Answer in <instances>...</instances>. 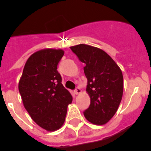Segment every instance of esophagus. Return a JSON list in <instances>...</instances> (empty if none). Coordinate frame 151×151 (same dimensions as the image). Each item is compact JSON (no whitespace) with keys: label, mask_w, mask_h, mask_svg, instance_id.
I'll use <instances>...</instances> for the list:
<instances>
[{"label":"esophagus","mask_w":151,"mask_h":151,"mask_svg":"<svg viewBox=\"0 0 151 151\" xmlns=\"http://www.w3.org/2000/svg\"><path fill=\"white\" fill-rule=\"evenodd\" d=\"M80 92H81V89H80V87H77V88L74 89V93H75L76 95H78Z\"/></svg>","instance_id":"obj_1"}]
</instances>
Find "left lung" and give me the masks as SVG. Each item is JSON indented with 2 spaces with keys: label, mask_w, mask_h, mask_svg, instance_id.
Listing matches in <instances>:
<instances>
[{
  "label": "left lung",
  "mask_w": 151,
  "mask_h": 151,
  "mask_svg": "<svg viewBox=\"0 0 151 151\" xmlns=\"http://www.w3.org/2000/svg\"><path fill=\"white\" fill-rule=\"evenodd\" d=\"M70 48L85 64L86 91L91 102L83 112L84 116L94 124H105L117 112L122 101L124 83L120 68L98 47L80 44Z\"/></svg>",
  "instance_id": "left-lung-1"
}]
</instances>
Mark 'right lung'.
<instances>
[{"label":"right lung","mask_w":151,"mask_h":151,"mask_svg":"<svg viewBox=\"0 0 151 151\" xmlns=\"http://www.w3.org/2000/svg\"><path fill=\"white\" fill-rule=\"evenodd\" d=\"M63 50L45 49L31 55L18 84L25 109L43 129L54 131L64 124L72 96L62 84L57 65Z\"/></svg>","instance_id":"1"}]
</instances>
